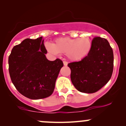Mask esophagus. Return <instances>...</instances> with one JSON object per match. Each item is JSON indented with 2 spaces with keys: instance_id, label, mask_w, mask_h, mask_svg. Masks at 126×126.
Masks as SVG:
<instances>
[{
  "instance_id": "34e87169",
  "label": "esophagus",
  "mask_w": 126,
  "mask_h": 126,
  "mask_svg": "<svg viewBox=\"0 0 126 126\" xmlns=\"http://www.w3.org/2000/svg\"><path fill=\"white\" fill-rule=\"evenodd\" d=\"M67 64H68V63L66 61H63V64H64V66H66L67 65Z\"/></svg>"
}]
</instances>
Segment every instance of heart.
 Listing matches in <instances>:
<instances>
[{"instance_id":"obj_1","label":"heart","mask_w":126,"mask_h":126,"mask_svg":"<svg viewBox=\"0 0 126 126\" xmlns=\"http://www.w3.org/2000/svg\"><path fill=\"white\" fill-rule=\"evenodd\" d=\"M47 50L54 54H66L72 61L78 62L84 59L91 48L90 40L85 37L72 38L64 37L57 39L54 44L46 46Z\"/></svg>"}]
</instances>
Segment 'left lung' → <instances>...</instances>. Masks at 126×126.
<instances>
[{"label": "left lung", "instance_id": "obj_1", "mask_svg": "<svg viewBox=\"0 0 126 126\" xmlns=\"http://www.w3.org/2000/svg\"><path fill=\"white\" fill-rule=\"evenodd\" d=\"M114 54L106 39L95 37L88 56L81 61L68 64L70 78L77 90L92 94L103 87L111 79L113 71Z\"/></svg>", "mask_w": 126, "mask_h": 126}]
</instances>
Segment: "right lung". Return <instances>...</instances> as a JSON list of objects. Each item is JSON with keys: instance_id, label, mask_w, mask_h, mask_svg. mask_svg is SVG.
I'll return each instance as SVG.
<instances>
[{"instance_id": "1", "label": "right lung", "mask_w": 126, "mask_h": 126, "mask_svg": "<svg viewBox=\"0 0 126 126\" xmlns=\"http://www.w3.org/2000/svg\"><path fill=\"white\" fill-rule=\"evenodd\" d=\"M41 37L27 38L14 46L8 60L11 80L22 95L30 99L47 98L53 94L63 62L50 61Z\"/></svg>"}]
</instances>
